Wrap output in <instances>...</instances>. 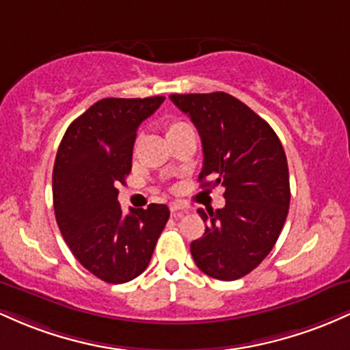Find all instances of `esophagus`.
Here are the masks:
<instances>
[{
	"mask_svg": "<svg viewBox=\"0 0 350 350\" xmlns=\"http://www.w3.org/2000/svg\"><path fill=\"white\" fill-rule=\"evenodd\" d=\"M187 208H189V207L186 206V204L179 202V200H176V202H171V204H170V211H171L172 215L183 214V212H186Z\"/></svg>",
	"mask_w": 350,
	"mask_h": 350,
	"instance_id": "obj_1",
	"label": "esophagus"
}]
</instances>
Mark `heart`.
I'll return each instance as SVG.
<instances>
[{"label": "heart", "mask_w": 350, "mask_h": 350, "mask_svg": "<svg viewBox=\"0 0 350 350\" xmlns=\"http://www.w3.org/2000/svg\"><path fill=\"white\" fill-rule=\"evenodd\" d=\"M183 126H186V124L180 123V122H171V123L166 126V135L172 133V131H178L179 128H183Z\"/></svg>", "instance_id": "heart-1"}]
</instances>
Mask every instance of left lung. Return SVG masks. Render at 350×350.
I'll return each instance as SVG.
<instances>
[{"instance_id": "left-lung-1", "label": "left lung", "mask_w": 350, "mask_h": 350, "mask_svg": "<svg viewBox=\"0 0 350 350\" xmlns=\"http://www.w3.org/2000/svg\"><path fill=\"white\" fill-rule=\"evenodd\" d=\"M170 98L202 139V187H226V206L198 211L206 232L191 243L192 258L212 278L239 280L267 258L283 230L291 198L286 154L270 124L226 92Z\"/></svg>"}]
</instances>
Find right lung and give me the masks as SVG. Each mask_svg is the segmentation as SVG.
Instances as JSON below:
<instances>
[{"label": "right lung", "instance_id": "obj_1", "mask_svg": "<svg viewBox=\"0 0 350 350\" xmlns=\"http://www.w3.org/2000/svg\"><path fill=\"white\" fill-rule=\"evenodd\" d=\"M164 97L103 98L70 123L52 171L55 220L83 268L107 283L146 270L170 208L150 204L124 215L118 187L131 171L139 124Z\"/></svg>", "mask_w": 350, "mask_h": 350}]
</instances>
